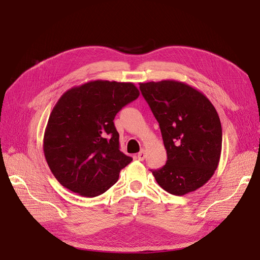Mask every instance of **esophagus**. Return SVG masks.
Wrapping results in <instances>:
<instances>
[{
	"label": "esophagus",
	"mask_w": 260,
	"mask_h": 260,
	"mask_svg": "<svg viewBox=\"0 0 260 260\" xmlns=\"http://www.w3.org/2000/svg\"><path fill=\"white\" fill-rule=\"evenodd\" d=\"M145 158V149L142 148L141 151L138 153V159L139 160H143Z\"/></svg>",
	"instance_id": "obj_1"
}]
</instances>
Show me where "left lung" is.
Masks as SVG:
<instances>
[{
    "instance_id": "left-lung-1",
    "label": "left lung",
    "mask_w": 260,
    "mask_h": 260,
    "mask_svg": "<svg viewBox=\"0 0 260 260\" xmlns=\"http://www.w3.org/2000/svg\"><path fill=\"white\" fill-rule=\"evenodd\" d=\"M142 95L159 123L166 165L152 170L165 191L184 195L198 190L215 174L222 146L218 113L202 92L184 82L140 83Z\"/></svg>"
}]
</instances>
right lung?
I'll list each match as a JSON object with an SVG mask.
<instances>
[{
	"mask_svg": "<svg viewBox=\"0 0 260 260\" xmlns=\"http://www.w3.org/2000/svg\"><path fill=\"white\" fill-rule=\"evenodd\" d=\"M139 95L132 82L108 80L86 82L62 94L43 139L46 162L62 186L95 198L117 182L132 158L120 152L114 119Z\"/></svg>",
	"mask_w": 260,
	"mask_h": 260,
	"instance_id": "add662e5",
	"label": "right lung"
}]
</instances>
